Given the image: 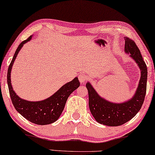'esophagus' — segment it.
Here are the masks:
<instances>
[{
  "mask_svg": "<svg viewBox=\"0 0 155 155\" xmlns=\"http://www.w3.org/2000/svg\"><path fill=\"white\" fill-rule=\"evenodd\" d=\"M78 78H79V81L80 82V83H84V82H85L87 80V78L86 75H84L83 73L80 74V75L78 76Z\"/></svg>",
  "mask_w": 155,
  "mask_h": 155,
  "instance_id": "34e87169",
  "label": "esophagus"
}]
</instances>
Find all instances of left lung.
I'll list each match as a JSON object with an SVG mask.
<instances>
[{
	"mask_svg": "<svg viewBox=\"0 0 155 155\" xmlns=\"http://www.w3.org/2000/svg\"><path fill=\"white\" fill-rule=\"evenodd\" d=\"M124 39L125 53L129 54L140 71V78L133 96L124 102H112L101 97L90 82L86 84L91 114L97 122L107 126H121L132 119L140 110L146 94L147 65L135 42L128 37H125Z\"/></svg>",
	"mask_w": 155,
	"mask_h": 155,
	"instance_id": "left-lung-1",
	"label": "left lung"
}]
</instances>
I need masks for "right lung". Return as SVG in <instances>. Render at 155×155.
Returning a JSON list of instances; mask_svg holds the SVG:
<instances>
[{
  "label": "right lung",
  "instance_id": "obj_1",
  "mask_svg": "<svg viewBox=\"0 0 155 155\" xmlns=\"http://www.w3.org/2000/svg\"><path fill=\"white\" fill-rule=\"evenodd\" d=\"M33 36L22 41L18 46L12 60L8 67L7 82L10 96L12 104L17 111L23 117L33 124L37 125H48L56 121L64 109L65 103L68 97L73 91L79 87L80 82L76 77L71 82H67L56 91L54 94L41 101H28L20 98L13 90L11 83V71L18 53L27 42L31 41Z\"/></svg>",
  "mask_w": 155,
  "mask_h": 155
}]
</instances>
